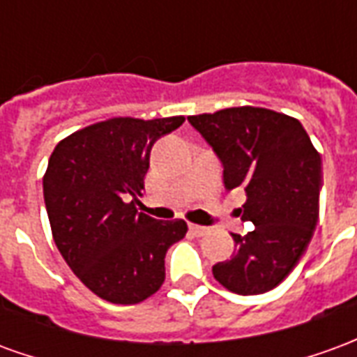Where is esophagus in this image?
<instances>
[{"mask_svg":"<svg viewBox=\"0 0 357 357\" xmlns=\"http://www.w3.org/2000/svg\"><path fill=\"white\" fill-rule=\"evenodd\" d=\"M189 231L193 233L195 237H202V235H206L210 231L208 227H202V225H195V224H189Z\"/></svg>","mask_w":357,"mask_h":357,"instance_id":"34e87169","label":"esophagus"}]
</instances>
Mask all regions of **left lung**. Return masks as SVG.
<instances>
[{
    "label": "left lung",
    "instance_id": "1",
    "mask_svg": "<svg viewBox=\"0 0 357 357\" xmlns=\"http://www.w3.org/2000/svg\"><path fill=\"white\" fill-rule=\"evenodd\" d=\"M224 166L227 191L243 189L235 255L212 266L216 281L243 296L262 294L296 268L319 214L321 156L296 118L260 107H233L189 116Z\"/></svg>",
    "mask_w": 357,
    "mask_h": 357
}]
</instances>
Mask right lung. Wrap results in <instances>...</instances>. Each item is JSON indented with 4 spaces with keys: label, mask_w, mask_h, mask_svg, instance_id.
<instances>
[{
    "label": "right lung",
    "mask_w": 357,
    "mask_h": 357,
    "mask_svg": "<svg viewBox=\"0 0 357 357\" xmlns=\"http://www.w3.org/2000/svg\"><path fill=\"white\" fill-rule=\"evenodd\" d=\"M183 116L110 118L74 132L51 153L43 199L59 252L99 298L137 304L164 283L166 250L183 239V220L137 212L151 149Z\"/></svg>",
    "instance_id": "add662e5"
}]
</instances>
